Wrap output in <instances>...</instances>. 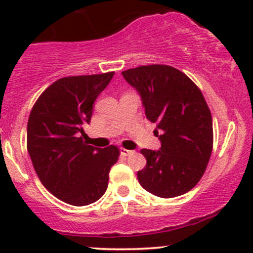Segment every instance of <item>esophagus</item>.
Here are the masks:
<instances>
[{"mask_svg":"<svg viewBox=\"0 0 253 253\" xmlns=\"http://www.w3.org/2000/svg\"><path fill=\"white\" fill-rule=\"evenodd\" d=\"M121 154L125 155V157H128V155L134 154V152H133V150H128V149H125V148H122Z\"/></svg>","mask_w":253,"mask_h":253,"instance_id":"esophagus-1","label":"esophagus"}]
</instances>
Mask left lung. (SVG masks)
Instances as JSON below:
<instances>
[{
	"label": "left lung",
	"instance_id": "obj_1",
	"mask_svg": "<svg viewBox=\"0 0 253 253\" xmlns=\"http://www.w3.org/2000/svg\"><path fill=\"white\" fill-rule=\"evenodd\" d=\"M124 78L142 96L145 116L162 132L159 150L142 149L147 159L137 172L145 191L172 198L192 190L205 174L213 149L211 114L202 91L168 65L129 68Z\"/></svg>",
	"mask_w": 253,
	"mask_h": 253
}]
</instances>
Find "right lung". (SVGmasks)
<instances>
[{
    "label": "right lung",
    "mask_w": 253,
    "mask_h": 253,
    "mask_svg": "<svg viewBox=\"0 0 253 253\" xmlns=\"http://www.w3.org/2000/svg\"><path fill=\"white\" fill-rule=\"evenodd\" d=\"M115 72L72 76L53 82L30 111L27 149L48 192L71 206H88L105 193L109 171L119 160L116 145L95 148L84 141L93 104Z\"/></svg>",
    "instance_id": "add662e5"
}]
</instances>
